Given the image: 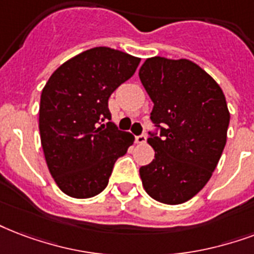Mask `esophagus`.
<instances>
[{
	"instance_id": "1",
	"label": "esophagus",
	"mask_w": 254,
	"mask_h": 254,
	"mask_svg": "<svg viewBox=\"0 0 254 254\" xmlns=\"http://www.w3.org/2000/svg\"><path fill=\"white\" fill-rule=\"evenodd\" d=\"M135 142L137 144H145L146 142V135L145 134H140V135H135Z\"/></svg>"
}]
</instances>
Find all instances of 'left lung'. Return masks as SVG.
Listing matches in <instances>:
<instances>
[{
  "label": "left lung",
  "mask_w": 254,
  "mask_h": 254,
  "mask_svg": "<svg viewBox=\"0 0 254 254\" xmlns=\"http://www.w3.org/2000/svg\"><path fill=\"white\" fill-rule=\"evenodd\" d=\"M140 80L153 101L148 144L154 160L140 168L154 200L177 205L206 185L226 144L230 114L221 88L189 60L148 58Z\"/></svg>",
  "instance_id": "obj_1"
}]
</instances>
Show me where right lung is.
<instances>
[{"label":"right lung","instance_id":"obj_1","mask_svg":"<svg viewBox=\"0 0 254 254\" xmlns=\"http://www.w3.org/2000/svg\"><path fill=\"white\" fill-rule=\"evenodd\" d=\"M140 61L98 46L63 64L46 82L40 104L41 145L52 177L67 196L101 193L114 162L133 144V134L110 121L108 100Z\"/></svg>","mask_w":254,"mask_h":254}]
</instances>
